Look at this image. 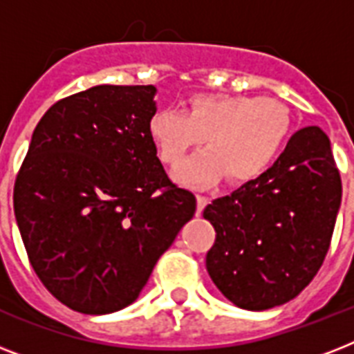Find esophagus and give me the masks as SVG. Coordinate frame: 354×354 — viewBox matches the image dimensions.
Returning <instances> with one entry per match:
<instances>
[{
  "label": "esophagus",
  "instance_id": "esophagus-1",
  "mask_svg": "<svg viewBox=\"0 0 354 354\" xmlns=\"http://www.w3.org/2000/svg\"><path fill=\"white\" fill-rule=\"evenodd\" d=\"M207 202H209L207 196H204V194H196V207H198V213H202V209L207 205Z\"/></svg>",
  "mask_w": 354,
  "mask_h": 354
}]
</instances>
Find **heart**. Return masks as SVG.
I'll return each mask as SVG.
<instances>
[{"label": "heart", "instance_id": "obj_1", "mask_svg": "<svg viewBox=\"0 0 354 354\" xmlns=\"http://www.w3.org/2000/svg\"><path fill=\"white\" fill-rule=\"evenodd\" d=\"M286 104L270 97L198 93L189 97L185 113L158 110L149 119V138L165 165L178 167L189 150L207 143L178 171V180L209 185L226 174L241 185L257 180L274 165L290 138Z\"/></svg>", "mask_w": 354, "mask_h": 354}]
</instances>
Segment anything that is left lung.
Here are the masks:
<instances>
[{"label":"left lung","mask_w":354,"mask_h":354,"mask_svg":"<svg viewBox=\"0 0 354 354\" xmlns=\"http://www.w3.org/2000/svg\"><path fill=\"white\" fill-rule=\"evenodd\" d=\"M340 202L329 138L303 128L263 176L204 209L216 232L205 257L216 288L248 310L290 301L322 268Z\"/></svg>","instance_id":"obj_1"}]
</instances>
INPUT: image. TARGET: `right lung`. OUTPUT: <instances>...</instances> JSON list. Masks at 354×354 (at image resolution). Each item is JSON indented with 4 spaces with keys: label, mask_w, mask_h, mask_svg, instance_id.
<instances>
[{
    "label": "right lung",
    "mask_w": 354,
    "mask_h": 354,
    "mask_svg": "<svg viewBox=\"0 0 354 354\" xmlns=\"http://www.w3.org/2000/svg\"><path fill=\"white\" fill-rule=\"evenodd\" d=\"M154 86H93L36 124L14 182L32 270L66 307L108 314L136 301L196 198L169 180L149 138Z\"/></svg>",
    "instance_id": "add662e5"
}]
</instances>
